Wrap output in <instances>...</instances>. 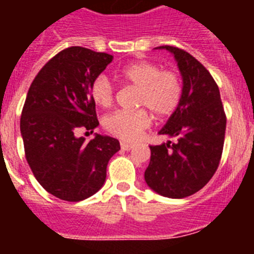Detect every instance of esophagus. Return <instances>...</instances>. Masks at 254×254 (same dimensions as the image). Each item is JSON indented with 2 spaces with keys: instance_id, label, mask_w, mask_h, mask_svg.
<instances>
[{
  "instance_id": "esophagus-1",
  "label": "esophagus",
  "mask_w": 254,
  "mask_h": 254,
  "mask_svg": "<svg viewBox=\"0 0 254 254\" xmlns=\"http://www.w3.org/2000/svg\"><path fill=\"white\" fill-rule=\"evenodd\" d=\"M121 147H122V150H125V151H128V150L133 149V147H134V143L121 142Z\"/></svg>"
}]
</instances>
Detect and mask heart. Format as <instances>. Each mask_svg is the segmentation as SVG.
<instances>
[{"instance_id":"heart-1","label":"heart","mask_w":254,"mask_h":254,"mask_svg":"<svg viewBox=\"0 0 254 254\" xmlns=\"http://www.w3.org/2000/svg\"><path fill=\"white\" fill-rule=\"evenodd\" d=\"M121 78L127 84L137 87L138 107H146L158 117L170 116L182 99V80L174 71L164 69L154 62L138 61L127 64L120 72ZM90 94L94 103L103 108L111 107L114 90L107 76L99 75L91 84ZM150 116L146 109L118 111L105 117L104 127L116 137L133 141L140 137L150 126Z\"/></svg>"}]
</instances>
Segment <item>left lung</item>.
Returning a JSON list of instances; mask_svg holds the SVG:
<instances>
[{
  "instance_id": "8db88e82",
  "label": "left lung",
  "mask_w": 254,
  "mask_h": 254,
  "mask_svg": "<svg viewBox=\"0 0 254 254\" xmlns=\"http://www.w3.org/2000/svg\"><path fill=\"white\" fill-rule=\"evenodd\" d=\"M174 56L183 81L182 99L159 134L176 142L150 146L145 182L169 198L196 193L219 167L225 138L226 117L216 82L198 61L183 49L161 46Z\"/></svg>"
}]
</instances>
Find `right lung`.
Here are the masks:
<instances>
[{
  "label": "right lung",
  "mask_w": 254,
  "mask_h": 254,
  "mask_svg": "<svg viewBox=\"0 0 254 254\" xmlns=\"http://www.w3.org/2000/svg\"><path fill=\"white\" fill-rule=\"evenodd\" d=\"M113 56L69 47L52 58L35 76L20 120L25 156L39 185L57 198L77 202L103 187L109 159L120 141L95 133L86 142L77 128L99 126L90 94L93 81Z\"/></svg>",
  "instance_id": "1"
}]
</instances>
